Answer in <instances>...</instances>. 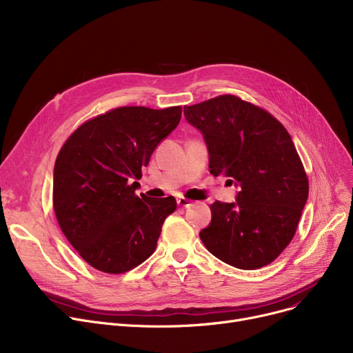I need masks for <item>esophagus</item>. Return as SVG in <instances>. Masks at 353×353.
I'll return each mask as SVG.
<instances>
[{"instance_id":"1","label":"esophagus","mask_w":353,"mask_h":353,"mask_svg":"<svg viewBox=\"0 0 353 353\" xmlns=\"http://www.w3.org/2000/svg\"><path fill=\"white\" fill-rule=\"evenodd\" d=\"M177 205H179V208H181V209H188L189 206H192V200H189V199H186V197H179V199H177Z\"/></svg>"}]
</instances>
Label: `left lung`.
Wrapping results in <instances>:
<instances>
[{
  "label": "left lung",
  "mask_w": 353,
  "mask_h": 353,
  "mask_svg": "<svg viewBox=\"0 0 353 353\" xmlns=\"http://www.w3.org/2000/svg\"><path fill=\"white\" fill-rule=\"evenodd\" d=\"M184 117L205 137L210 173L240 188L236 203L210 205L203 245L237 269L272 263L292 242L309 194L288 130L266 110L232 94L184 105Z\"/></svg>",
  "instance_id": "1"
}]
</instances>
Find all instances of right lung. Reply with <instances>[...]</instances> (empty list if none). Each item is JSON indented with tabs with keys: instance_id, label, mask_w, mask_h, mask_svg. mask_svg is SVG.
I'll list each match as a JSON object with an SVG mask.
<instances>
[{
	"instance_id": "obj_1",
	"label": "right lung",
	"mask_w": 353,
	"mask_h": 353,
	"mask_svg": "<svg viewBox=\"0 0 353 353\" xmlns=\"http://www.w3.org/2000/svg\"><path fill=\"white\" fill-rule=\"evenodd\" d=\"M181 119V107L125 105L83 123L54 164L52 206L71 246L104 273H125L156 250L173 196L139 197L141 167Z\"/></svg>"
}]
</instances>
